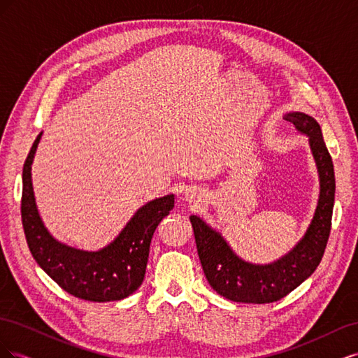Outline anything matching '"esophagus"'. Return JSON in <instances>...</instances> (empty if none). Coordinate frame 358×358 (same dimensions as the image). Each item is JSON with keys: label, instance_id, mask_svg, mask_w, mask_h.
Here are the masks:
<instances>
[{"label": "esophagus", "instance_id": "obj_1", "mask_svg": "<svg viewBox=\"0 0 358 358\" xmlns=\"http://www.w3.org/2000/svg\"><path fill=\"white\" fill-rule=\"evenodd\" d=\"M189 199H191V197H189Z\"/></svg>", "mask_w": 358, "mask_h": 358}]
</instances>
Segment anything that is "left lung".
Masks as SVG:
<instances>
[{
	"mask_svg": "<svg viewBox=\"0 0 358 358\" xmlns=\"http://www.w3.org/2000/svg\"><path fill=\"white\" fill-rule=\"evenodd\" d=\"M285 119L309 137L320 176L318 206L303 239L276 262L252 264L237 257L221 233L199 216H189L206 279L220 296L233 301L263 305L280 300L315 272L326 251L336 191L333 161L315 119L301 112H291Z\"/></svg>",
	"mask_w": 358,
	"mask_h": 358,
	"instance_id": "8db88e82",
	"label": "left lung"
}]
</instances>
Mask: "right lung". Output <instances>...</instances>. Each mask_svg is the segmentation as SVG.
Instances as JSON below:
<instances>
[{
    "label": "right lung",
    "mask_w": 358,
    "mask_h": 358,
    "mask_svg": "<svg viewBox=\"0 0 358 358\" xmlns=\"http://www.w3.org/2000/svg\"><path fill=\"white\" fill-rule=\"evenodd\" d=\"M41 133L34 140L22 173L20 215L29 251L37 264L69 294L88 301L122 300L142 285L149 246L161 220L175 208V196L142 206L116 239L100 251H82L53 239L43 224L34 199L31 166Z\"/></svg>",
    "instance_id": "1"
}]
</instances>
